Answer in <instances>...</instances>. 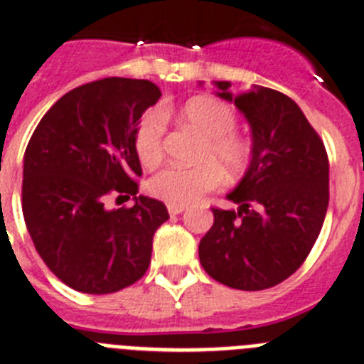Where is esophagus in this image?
Returning <instances> with one entry per match:
<instances>
[{
	"instance_id": "1",
	"label": "esophagus",
	"mask_w": 364,
	"mask_h": 364,
	"mask_svg": "<svg viewBox=\"0 0 364 364\" xmlns=\"http://www.w3.org/2000/svg\"><path fill=\"white\" fill-rule=\"evenodd\" d=\"M168 211L171 216H176V215H180V213H184L186 208L184 205H168Z\"/></svg>"
}]
</instances>
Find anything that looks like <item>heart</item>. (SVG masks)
I'll return each mask as SVG.
<instances>
[{"label":"heart","mask_w":364,"mask_h":364,"mask_svg":"<svg viewBox=\"0 0 364 364\" xmlns=\"http://www.w3.org/2000/svg\"><path fill=\"white\" fill-rule=\"evenodd\" d=\"M180 122L195 128L204 136L198 160L193 168L168 166L151 176L148 189L155 198L169 205L195 204L205 193L222 184V173L229 178H240L249 171L255 159V148L247 136L236 132L238 117L228 102L200 95L182 106ZM164 117L149 112L142 117L135 132V151L141 164L153 168L164 156Z\"/></svg>","instance_id":"obj_1"}]
</instances>
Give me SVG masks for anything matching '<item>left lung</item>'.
Returning a JSON list of instances; mask_svg holds the SVG:
<instances>
[{
    "mask_svg": "<svg viewBox=\"0 0 364 364\" xmlns=\"http://www.w3.org/2000/svg\"><path fill=\"white\" fill-rule=\"evenodd\" d=\"M252 129L255 159L228 198L238 211L213 208L215 222L200 240L209 276L240 291H263L294 274L314 247L328 208V155L318 132L285 93L265 86L232 95Z\"/></svg>",
    "mask_w": 364,
    "mask_h": 364,
    "instance_id": "8db88e82",
    "label": "left lung"
}]
</instances>
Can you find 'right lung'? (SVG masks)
Returning a JSON list of instances; mask_svg holds the SVG:
<instances>
[{
  "label": "right lung",
  "instance_id": "add662e5",
  "mask_svg": "<svg viewBox=\"0 0 364 364\" xmlns=\"http://www.w3.org/2000/svg\"><path fill=\"white\" fill-rule=\"evenodd\" d=\"M144 79L108 77L73 88L41 119L23 166V216L36 251L73 291L112 294L139 282L156 229L169 218L162 202L139 193L135 132L160 99ZM133 198L109 212L108 198Z\"/></svg>",
  "mask_w": 364,
  "mask_h": 364
}]
</instances>
